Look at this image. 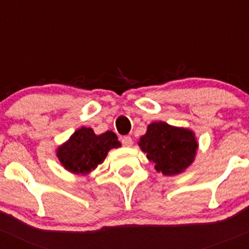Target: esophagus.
I'll use <instances>...</instances> for the list:
<instances>
[{"label":"esophagus","instance_id":"1","mask_svg":"<svg viewBox=\"0 0 249 249\" xmlns=\"http://www.w3.org/2000/svg\"><path fill=\"white\" fill-rule=\"evenodd\" d=\"M122 143H123V145H124V146H131L133 141H132V138L130 137V136H124V137L122 138Z\"/></svg>","mask_w":249,"mask_h":249}]
</instances>
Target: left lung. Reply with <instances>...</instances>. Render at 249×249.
<instances>
[{"mask_svg": "<svg viewBox=\"0 0 249 249\" xmlns=\"http://www.w3.org/2000/svg\"><path fill=\"white\" fill-rule=\"evenodd\" d=\"M138 145L149 161L155 163L156 171L169 177L191 166L198 149L195 132L164 122L148 125L146 133L140 138Z\"/></svg>", "mask_w": 249, "mask_h": 249, "instance_id": "obj_1", "label": "left lung"}]
</instances>
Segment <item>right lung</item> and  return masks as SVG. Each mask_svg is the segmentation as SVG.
Here are the masks:
<instances>
[{
    "mask_svg": "<svg viewBox=\"0 0 249 249\" xmlns=\"http://www.w3.org/2000/svg\"><path fill=\"white\" fill-rule=\"evenodd\" d=\"M117 135L106 131L95 135L90 127H81L57 149V158L67 171L87 175L104 161L111 149L119 148Z\"/></svg>",
    "mask_w": 249,
    "mask_h": 249,
    "instance_id": "right-lung-1",
    "label": "right lung"
}]
</instances>
